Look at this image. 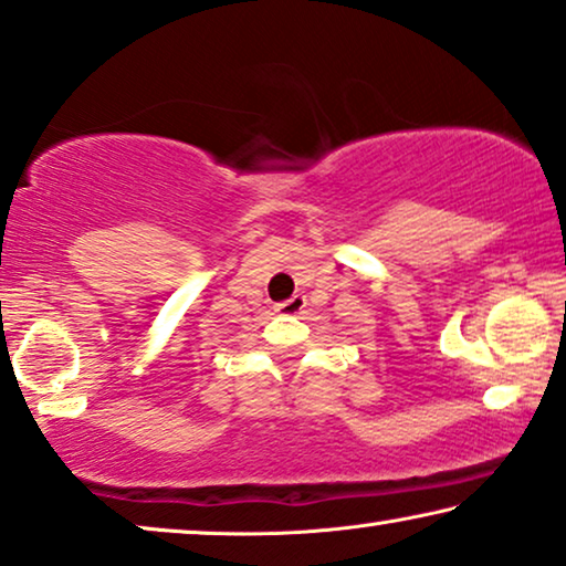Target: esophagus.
<instances>
[{"label": "esophagus", "mask_w": 566, "mask_h": 566, "mask_svg": "<svg viewBox=\"0 0 566 566\" xmlns=\"http://www.w3.org/2000/svg\"><path fill=\"white\" fill-rule=\"evenodd\" d=\"M302 307H305V297H302V294H294V297L284 300V302H280V305H276V313H282V315H300Z\"/></svg>", "instance_id": "1"}]
</instances>
